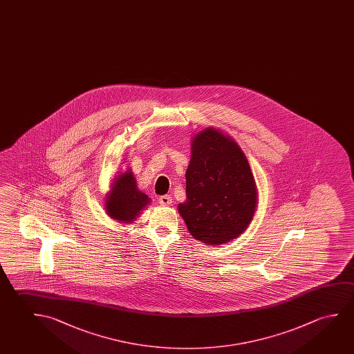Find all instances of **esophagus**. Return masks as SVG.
<instances>
[{
  "mask_svg": "<svg viewBox=\"0 0 354 354\" xmlns=\"http://www.w3.org/2000/svg\"><path fill=\"white\" fill-rule=\"evenodd\" d=\"M158 202L162 206H170L171 205V196L170 195H164V196H160L158 198Z\"/></svg>",
  "mask_w": 354,
  "mask_h": 354,
  "instance_id": "obj_1",
  "label": "esophagus"
}]
</instances>
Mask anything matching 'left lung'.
Listing matches in <instances>:
<instances>
[{
    "instance_id": "obj_1",
    "label": "left lung",
    "mask_w": 354,
    "mask_h": 354,
    "mask_svg": "<svg viewBox=\"0 0 354 354\" xmlns=\"http://www.w3.org/2000/svg\"><path fill=\"white\" fill-rule=\"evenodd\" d=\"M186 201L179 213L190 234L207 245H222L249 227L257 189L244 152L232 137L207 127L192 138L186 170Z\"/></svg>"
}]
</instances>
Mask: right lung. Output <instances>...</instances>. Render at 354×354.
<instances>
[{
    "instance_id": "right-lung-1",
    "label": "right lung",
    "mask_w": 354,
    "mask_h": 354,
    "mask_svg": "<svg viewBox=\"0 0 354 354\" xmlns=\"http://www.w3.org/2000/svg\"><path fill=\"white\" fill-rule=\"evenodd\" d=\"M151 198L137 189L136 179L130 169L116 175L108 195L105 197V209L110 218L120 223H133Z\"/></svg>"
}]
</instances>
